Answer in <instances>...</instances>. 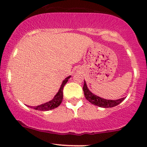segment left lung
<instances>
[{
    "label": "left lung",
    "mask_w": 147,
    "mask_h": 147,
    "mask_svg": "<svg viewBox=\"0 0 147 147\" xmlns=\"http://www.w3.org/2000/svg\"><path fill=\"white\" fill-rule=\"evenodd\" d=\"M83 91H84V97H85L86 100H88V101L91 104H92V105L100 107H104V108L113 107L117 106V105H118L119 104L121 103V102L126 98V97H123V98L119 99V100H106V99L102 98V97L93 94V93L89 90L85 81H84Z\"/></svg>",
    "instance_id": "left-lung-1"
}]
</instances>
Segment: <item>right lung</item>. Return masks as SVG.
I'll list each match as a JSON object with an SVG mask.
<instances>
[{"label": "right lung", "instance_id": "add662e5", "mask_svg": "<svg viewBox=\"0 0 147 147\" xmlns=\"http://www.w3.org/2000/svg\"><path fill=\"white\" fill-rule=\"evenodd\" d=\"M71 76L67 77L62 82L61 86L60 87V90H58L57 94L55 95V97H53V99L50 101L45 102V103L42 104L40 105H38V106H35V107H32V106H28L30 108H33L34 109H36V110H39V111H49L51 110V109H55V108L57 107L59 105L61 104V102H63V87L65 85L67 82L68 80L70 78Z\"/></svg>", "mask_w": 147, "mask_h": 147}]
</instances>
